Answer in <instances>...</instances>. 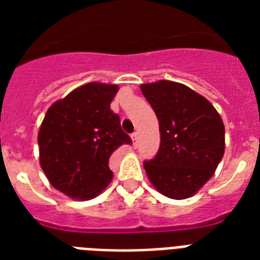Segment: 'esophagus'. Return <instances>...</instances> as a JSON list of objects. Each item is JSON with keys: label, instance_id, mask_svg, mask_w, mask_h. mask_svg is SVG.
<instances>
[{"label": "esophagus", "instance_id": "obj_1", "mask_svg": "<svg viewBox=\"0 0 260 260\" xmlns=\"http://www.w3.org/2000/svg\"><path fill=\"white\" fill-rule=\"evenodd\" d=\"M131 138H132V144H134V147L136 148L139 144V135L135 132V134H132V136H131Z\"/></svg>", "mask_w": 260, "mask_h": 260}]
</instances>
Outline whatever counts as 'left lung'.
I'll return each mask as SVG.
<instances>
[{
	"label": "left lung",
	"mask_w": 260,
	"mask_h": 260,
	"mask_svg": "<svg viewBox=\"0 0 260 260\" xmlns=\"http://www.w3.org/2000/svg\"><path fill=\"white\" fill-rule=\"evenodd\" d=\"M140 89L160 131L158 154L144 162L148 179L166 197H191L222 159L225 129L221 117L205 97L182 83L158 81Z\"/></svg>",
	"instance_id": "8db88e82"
}]
</instances>
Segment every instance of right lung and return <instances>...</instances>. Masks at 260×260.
<instances>
[{
	"label": "right lung",
	"mask_w": 260,
	"mask_h": 260,
	"mask_svg": "<svg viewBox=\"0 0 260 260\" xmlns=\"http://www.w3.org/2000/svg\"><path fill=\"white\" fill-rule=\"evenodd\" d=\"M117 85L90 82L48 108L38 135L40 166L55 189L90 200L109 185V158L132 140L110 110Z\"/></svg>",
	"instance_id": "1"
}]
</instances>
